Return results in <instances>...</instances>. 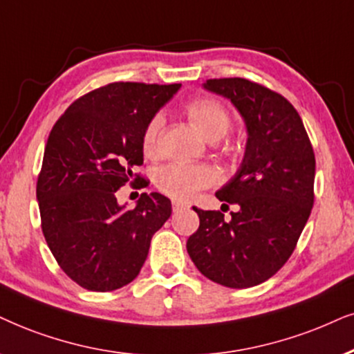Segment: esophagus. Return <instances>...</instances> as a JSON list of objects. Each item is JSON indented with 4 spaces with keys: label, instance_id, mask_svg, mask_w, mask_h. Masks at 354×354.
<instances>
[{
    "label": "esophagus",
    "instance_id": "34e87169",
    "mask_svg": "<svg viewBox=\"0 0 354 354\" xmlns=\"http://www.w3.org/2000/svg\"><path fill=\"white\" fill-rule=\"evenodd\" d=\"M171 207H173V212H180V210L189 207V204H187V203H183V201L173 199V201H171Z\"/></svg>",
    "mask_w": 354,
    "mask_h": 354
}]
</instances>
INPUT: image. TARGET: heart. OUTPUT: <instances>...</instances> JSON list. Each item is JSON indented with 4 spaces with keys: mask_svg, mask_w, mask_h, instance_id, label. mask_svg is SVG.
<instances>
[{
    "mask_svg": "<svg viewBox=\"0 0 354 354\" xmlns=\"http://www.w3.org/2000/svg\"><path fill=\"white\" fill-rule=\"evenodd\" d=\"M186 114L196 129L210 140L223 137L230 129V114L227 107L212 97H199L186 106ZM163 127V115L155 114L147 124L142 147L147 155H153L158 150V137ZM221 176L217 169L209 165H194L185 162H171L156 169L155 185L165 194L174 199H191L201 189L217 185Z\"/></svg>",
    "mask_w": 354,
    "mask_h": 354,
    "instance_id": "obj_1",
    "label": "heart"
}]
</instances>
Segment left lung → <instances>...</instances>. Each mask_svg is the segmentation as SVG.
Here are the masks:
<instances>
[{
    "label": "left lung",
    "mask_w": 354,
    "mask_h": 354,
    "mask_svg": "<svg viewBox=\"0 0 354 354\" xmlns=\"http://www.w3.org/2000/svg\"><path fill=\"white\" fill-rule=\"evenodd\" d=\"M204 88L234 102L248 140L240 169L216 192L240 209L227 221L221 210L192 207L199 229L186 248L210 281L252 288L286 265L306 227L315 198L314 149L296 107L279 93L245 78L207 80Z\"/></svg>",
    "instance_id": "left-lung-1"
}]
</instances>
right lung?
Listing matches in <instances>:
<instances>
[{
  "label": "right lung",
  "mask_w": 354,
  "mask_h": 354,
  "mask_svg": "<svg viewBox=\"0 0 354 354\" xmlns=\"http://www.w3.org/2000/svg\"><path fill=\"white\" fill-rule=\"evenodd\" d=\"M181 84L115 82L70 104L48 136L37 178L40 227L58 266L78 286L107 292L137 277L151 236L171 216V201L142 192L136 209L118 191L147 180L142 136Z\"/></svg>",
  "instance_id": "1"
}]
</instances>
